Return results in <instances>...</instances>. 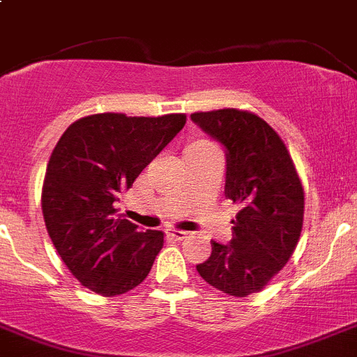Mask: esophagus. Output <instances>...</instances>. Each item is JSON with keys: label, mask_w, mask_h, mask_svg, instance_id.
Segmentation results:
<instances>
[{"label": "esophagus", "mask_w": 357, "mask_h": 357, "mask_svg": "<svg viewBox=\"0 0 357 357\" xmlns=\"http://www.w3.org/2000/svg\"><path fill=\"white\" fill-rule=\"evenodd\" d=\"M167 234H169V236H172L174 240H185V238H188V234H190V233H188V231L169 227V229H167Z\"/></svg>", "instance_id": "34e87169"}]
</instances>
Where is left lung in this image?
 <instances>
[{
    "instance_id": "left-lung-1",
    "label": "left lung",
    "mask_w": 357,
    "mask_h": 357,
    "mask_svg": "<svg viewBox=\"0 0 357 357\" xmlns=\"http://www.w3.org/2000/svg\"><path fill=\"white\" fill-rule=\"evenodd\" d=\"M190 119L226 147V197L240 206L231 242H211L197 272L217 290L247 297L294 255L303 231V183L281 137L258 115L224 108Z\"/></svg>"
}]
</instances>
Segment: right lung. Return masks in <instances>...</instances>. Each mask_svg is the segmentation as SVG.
<instances>
[{
	"label": "right lung",
	"mask_w": 357,
	"mask_h": 357,
	"mask_svg": "<svg viewBox=\"0 0 357 357\" xmlns=\"http://www.w3.org/2000/svg\"><path fill=\"white\" fill-rule=\"evenodd\" d=\"M185 123V114H96L70 124L54 146L43 186L44 222L62 261L89 290L126 294L149 274L163 233L140 231L115 215V202Z\"/></svg>",
	"instance_id": "add662e5"
}]
</instances>
